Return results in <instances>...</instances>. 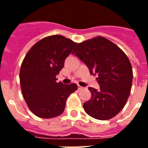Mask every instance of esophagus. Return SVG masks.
I'll list each match as a JSON object with an SVG mask.
<instances>
[{
    "label": "esophagus",
    "instance_id": "1",
    "mask_svg": "<svg viewBox=\"0 0 148 148\" xmlns=\"http://www.w3.org/2000/svg\"><path fill=\"white\" fill-rule=\"evenodd\" d=\"M84 88V87H82V86H80V85H78V90H83Z\"/></svg>",
    "mask_w": 148,
    "mask_h": 148
}]
</instances>
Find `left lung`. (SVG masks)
<instances>
[{
	"mask_svg": "<svg viewBox=\"0 0 148 148\" xmlns=\"http://www.w3.org/2000/svg\"><path fill=\"white\" fill-rule=\"evenodd\" d=\"M73 53L98 75L100 89L89 87L92 98L83 107L99 120H108L126 104L133 82V69L127 56L114 43L101 36L78 44Z\"/></svg>",
	"mask_w": 148,
	"mask_h": 148,
	"instance_id": "1",
	"label": "left lung"
}]
</instances>
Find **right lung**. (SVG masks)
I'll use <instances>...</instances> for the list:
<instances>
[{
  "mask_svg": "<svg viewBox=\"0 0 148 148\" xmlns=\"http://www.w3.org/2000/svg\"><path fill=\"white\" fill-rule=\"evenodd\" d=\"M76 45L62 35H51L39 40L26 55L20 70L21 87L27 106L35 116L43 119L60 116L66 99L78 89L76 84L58 83L56 78Z\"/></svg>",
  "mask_w": 148,
  "mask_h": 148,
  "instance_id": "obj_1",
  "label": "right lung"
}]
</instances>
